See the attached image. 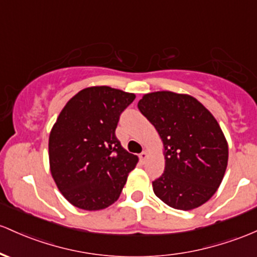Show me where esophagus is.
<instances>
[{"instance_id": "obj_1", "label": "esophagus", "mask_w": 257, "mask_h": 257, "mask_svg": "<svg viewBox=\"0 0 257 257\" xmlns=\"http://www.w3.org/2000/svg\"><path fill=\"white\" fill-rule=\"evenodd\" d=\"M139 157H140V161H142V162L144 163V162H145V161H146V160H148V157H149L148 152H146V151H143V152H142V154H140V155H139Z\"/></svg>"}]
</instances>
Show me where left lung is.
Segmentation results:
<instances>
[{
    "mask_svg": "<svg viewBox=\"0 0 257 257\" xmlns=\"http://www.w3.org/2000/svg\"><path fill=\"white\" fill-rule=\"evenodd\" d=\"M138 108L165 148V172L152 182L154 193L177 210L201 206L218 189L228 163V145L215 117L196 98L172 91L144 95Z\"/></svg>",
    "mask_w": 257,
    "mask_h": 257,
    "instance_id": "8db88e82",
    "label": "left lung"
}]
</instances>
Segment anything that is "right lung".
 Segmentation results:
<instances>
[{
    "label": "right lung",
    "mask_w": 257,
    "mask_h": 257,
    "mask_svg": "<svg viewBox=\"0 0 257 257\" xmlns=\"http://www.w3.org/2000/svg\"><path fill=\"white\" fill-rule=\"evenodd\" d=\"M135 95L109 86L79 91L62 109L51 131V174L75 207L102 210L117 201L138 156L115 137L119 115Z\"/></svg>",
    "instance_id": "add662e5"
}]
</instances>
